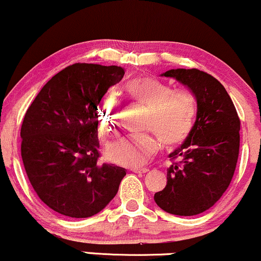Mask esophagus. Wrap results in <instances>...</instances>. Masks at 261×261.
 Listing matches in <instances>:
<instances>
[{
	"mask_svg": "<svg viewBox=\"0 0 261 261\" xmlns=\"http://www.w3.org/2000/svg\"><path fill=\"white\" fill-rule=\"evenodd\" d=\"M133 172H134V173H140V174H146V173L148 172V169H147V168H140V169L134 168Z\"/></svg>",
	"mask_w": 261,
	"mask_h": 261,
	"instance_id": "34e87169",
	"label": "esophagus"
}]
</instances>
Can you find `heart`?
Listing matches in <instances>:
<instances>
[{
  "instance_id": "obj_1",
  "label": "heart",
  "mask_w": 261,
  "mask_h": 261,
  "mask_svg": "<svg viewBox=\"0 0 261 261\" xmlns=\"http://www.w3.org/2000/svg\"><path fill=\"white\" fill-rule=\"evenodd\" d=\"M128 99L148 108L146 130L160 137L166 148H174L184 142L195 124L197 107L191 93L173 91L172 86L155 77H139L124 86ZM103 130L115 135L121 124V106L112 94L104 95L97 108ZM158 149L152 137L127 136L108 143L106 158L126 168H137L149 161Z\"/></svg>"
}]
</instances>
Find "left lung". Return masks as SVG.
Segmentation results:
<instances>
[{
    "label": "left lung",
    "mask_w": 261,
    "mask_h": 261,
    "mask_svg": "<svg viewBox=\"0 0 261 261\" xmlns=\"http://www.w3.org/2000/svg\"><path fill=\"white\" fill-rule=\"evenodd\" d=\"M187 86L197 104L194 128L169 154L167 185L154 194L162 210L195 216L216 203L228 188L239 154L241 121L224 87L211 74L191 68L162 73Z\"/></svg>",
    "instance_id": "obj_1"
}]
</instances>
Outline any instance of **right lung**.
I'll use <instances>...</instances> for the list:
<instances>
[{
    "label": "right lung",
    "mask_w": 261,
    "mask_h": 261,
    "mask_svg": "<svg viewBox=\"0 0 261 261\" xmlns=\"http://www.w3.org/2000/svg\"><path fill=\"white\" fill-rule=\"evenodd\" d=\"M124 74L120 66H68L27 110L20 128L27 175L41 201L64 216L97 215L126 175L121 167L98 162V104Z\"/></svg>",
    "instance_id": "right-lung-1"
}]
</instances>
